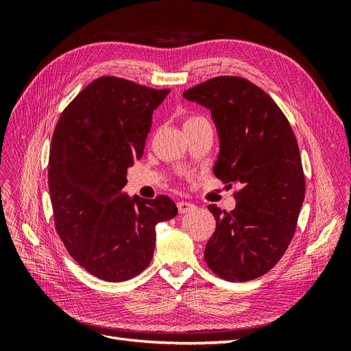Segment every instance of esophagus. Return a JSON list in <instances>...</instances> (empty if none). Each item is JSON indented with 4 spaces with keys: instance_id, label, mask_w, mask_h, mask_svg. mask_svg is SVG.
<instances>
[{
    "instance_id": "34e87169",
    "label": "esophagus",
    "mask_w": 351,
    "mask_h": 351,
    "mask_svg": "<svg viewBox=\"0 0 351 351\" xmlns=\"http://www.w3.org/2000/svg\"><path fill=\"white\" fill-rule=\"evenodd\" d=\"M177 208H178V212H180V214H187V212H190V210H193V209H195V205H193V204H190V202L182 200V202H178V204H177Z\"/></svg>"
}]
</instances>
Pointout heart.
I'll list each match as a JSON object with an SVG mask.
<instances>
[{
  "instance_id": "obj_1",
  "label": "heart",
  "mask_w": 351,
  "mask_h": 351,
  "mask_svg": "<svg viewBox=\"0 0 351 351\" xmlns=\"http://www.w3.org/2000/svg\"><path fill=\"white\" fill-rule=\"evenodd\" d=\"M200 120H204V119H202L200 115H195V114H192V115H187L186 119H184L183 125H184V127H187V125H192V124H195V123H197V121H200Z\"/></svg>"
}]
</instances>
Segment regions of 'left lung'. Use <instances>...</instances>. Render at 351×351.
<instances>
[{
  "label": "left lung",
  "mask_w": 351,
  "mask_h": 351,
  "mask_svg": "<svg viewBox=\"0 0 351 351\" xmlns=\"http://www.w3.org/2000/svg\"><path fill=\"white\" fill-rule=\"evenodd\" d=\"M183 97L210 110L219 137L214 174L230 187L239 186L234 209L208 206L217 228L205 247V262L226 281L262 277L289 247L304 199L291 125L269 95L244 77H212Z\"/></svg>",
  "instance_id": "obj_1"
}]
</instances>
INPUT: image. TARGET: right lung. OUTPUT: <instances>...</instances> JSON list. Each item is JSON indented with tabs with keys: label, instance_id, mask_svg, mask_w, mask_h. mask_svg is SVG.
<instances>
[{
	"label": "right lung",
	"instance_id": "add662e5",
	"mask_svg": "<svg viewBox=\"0 0 351 351\" xmlns=\"http://www.w3.org/2000/svg\"><path fill=\"white\" fill-rule=\"evenodd\" d=\"M168 92L98 77L62 110L52 134L48 186L56 230L70 256L99 280L141 274L154 256L156 224L178 212L165 195L130 199L121 192Z\"/></svg>",
	"mask_w": 351,
	"mask_h": 351
}]
</instances>
